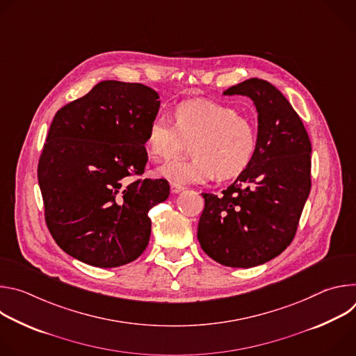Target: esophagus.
<instances>
[{"label":"esophagus","instance_id":"1","mask_svg":"<svg viewBox=\"0 0 356 356\" xmlns=\"http://www.w3.org/2000/svg\"><path fill=\"white\" fill-rule=\"evenodd\" d=\"M170 190H172V193H180L181 190H184V186H181V184H179V183H170Z\"/></svg>","mask_w":356,"mask_h":356}]
</instances>
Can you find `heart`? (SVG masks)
<instances>
[{
    "mask_svg": "<svg viewBox=\"0 0 356 356\" xmlns=\"http://www.w3.org/2000/svg\"><path fill=\"white\" fill-rule=\"evenodd\" d=\"M173 125L152 121L145 146L152 159L170 162L190 143L187 162L170 163L159 175L172 183H207L239 177L258 150V128L250 118L214 99L195 98L179 103L172 111Z\"/></svg>",
    "mask_w": 356,
    "mask_h": 356,
    "instance_id": "heart-1",
    "label": "heart"
}]
</instances>
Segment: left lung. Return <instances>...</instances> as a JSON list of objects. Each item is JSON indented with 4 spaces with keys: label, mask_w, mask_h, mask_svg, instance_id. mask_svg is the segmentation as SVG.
<instances>
[{
    "label": "left lung",
    "mask_w": 356,
    "mask_h": 356,
    "mask_svg": "<svg viewBox=\"0 0 356 356\" xmlns=\"http://www.w3.org/2000/svg\"><path fill=\"white\" fill-rule=\"evenodd\" d=\"M224 94L253 101L258 150L222 194L202 193L197 238L216 262L252 268L280 255L296 235L312 188V143L297 113L269 81L249 79Z\"/></svg>",
    "instance_id": "8db88e82"
}]
</instances>
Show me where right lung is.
<instances>
[{
    "mask_svg": "<svg viewBox=\"0 0 356 356\" xmlns=\"http://www.w3.org/2000/svg\"><path fill=\"white\" fill-rule=\"evenodd\" d=\"M159 94L139 83L101 81L62 107L38 165L46 225L70 257L97 268L135 261L150 236L149 210L169 197L143 175L146 131Z\"/></svg>",
    "mask_w": 356,
    "mask_h": 356,
    "instance_id": "1",
    "label": "right lung"
}]
</instances>
